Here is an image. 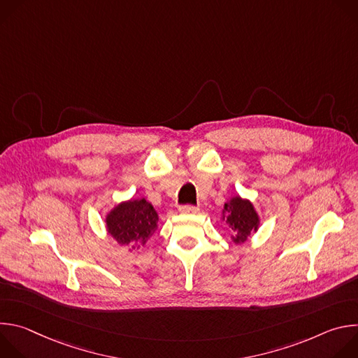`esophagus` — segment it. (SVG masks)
I'll use <instances>...</instances> for the list:
<instances>
[{
    "label": "esophagus",
    "instance_id": "1",
    "mask_svg": "<svg viewBox=\"0 0 358 358\" xmlns=\"http://www.w3.org/2000/svg\"><path fill=\"white\" fill-rule=\"evenodd\" d=\"M180 214H184V215H191V214H196L198 213V208L196 207H192V206H184V207H180Z\"/></svg>",
    "mask_w": 358,
    "mask_h": 358
}]
</instances>
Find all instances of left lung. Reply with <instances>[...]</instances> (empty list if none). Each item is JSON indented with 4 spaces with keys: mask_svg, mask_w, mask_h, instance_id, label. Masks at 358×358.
Masks as SVG:
<instances>
[{
    "mask_svg": "<svg viewBox=\"0 0 358 358\" xmlns=\"http://www.w3.org/2000/svg\"><path fill=\"white\" fill-rule=\"evenodd\" d=\"M221 221L231 229V241L235 245H242L250 234H257L261 227V215L250 199L241 195L231 196L224 203Z\"/></svg>",
    "mask_w": 358,
    "mask_h": 358,
    "instance_id": "left-lung-1",
    "label": "left lung"
}]
</instances>
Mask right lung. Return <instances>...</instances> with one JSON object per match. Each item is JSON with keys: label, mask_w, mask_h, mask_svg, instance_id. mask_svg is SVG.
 <instances>
[{"label": "right lung", "mask_w": 358, "mask_h": 358, "mask_svg": "<svg viewBox=\"0 0 358 358\" xmlns=\"http://www.w3.org/2000/svg\"><path fill=\"white\" fill-rule=\"evenodd\" d=\"M159 214L145 198L122 201L106 214L108 234L120 245L138 249L156 232Z\"/></svg>", "instance_id": "1"}]
</instances>
